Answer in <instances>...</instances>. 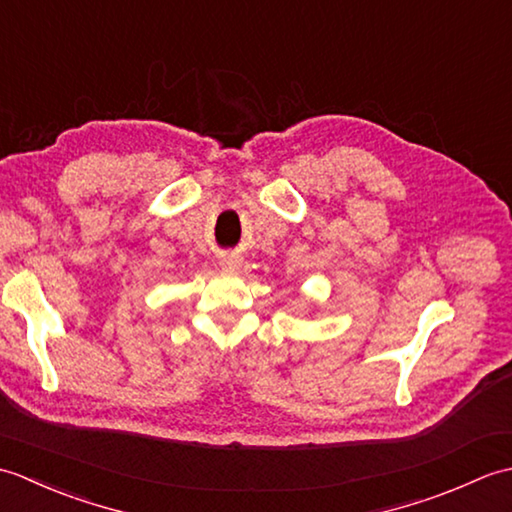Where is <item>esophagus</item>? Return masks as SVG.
<instances>
[{
	"label": "esophagus",
	"mask_w": 512,
	"mask_h": 512,
	"mask_svg": "<svg viewBox=\"0 0 512 512\" xmlns=\"http://www.w3.org/2000/svg\"><path fill=\"white\" fill-rule=\"evenodd\" d=\"M220 266H222L224 270H237L239 266H242V257L233 255V253L222 255V257H220Z\"/></svg>",
	"instance_id": "1"
}]
</instances>
